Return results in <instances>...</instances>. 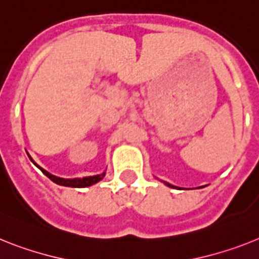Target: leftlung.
<instances>
[{
  "label": "left lung",
  "instance_id": "obj_1",
  "mask_svg": "<svg viewBox=\"0 0 259 259\" xmlns=\"http://www.w3.org/2000/svg\"><path fill=\"white\" fill-rule=\"evenodd\" d=\"M163 183L166 184V186H167V187H170V188H178V187L172 186V184H170V183H167V182H163Z\"/></svg>",
  "mask_w": 259,
  "mask_h": 259
}]
</instances>
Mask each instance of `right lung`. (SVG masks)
Segmentation results:
<instances>
[{"mask_svg": "<svg viewBox=\"0 0 259 259\" xmlns=\"http://www.w3.org/2000/svg\"><path fill=\"white\" fill-rule=\"evenodd\" d=\"M29 155V154H27ZM30 160H31L36 167H38L39 170L42 171L45 174L46 177L50 178V179L54 182V183L59 184V186H64V187H73V188H85V187L89 186H93V184L99 183L100 180H103L104 177H105V171L103 174H99V175H93V177H85V178H75V179H64V178H59V177H55V175H52L50 174L49 171H46L45 168H42L40 166H38L34 160H32L31 156L29 155Z\"/></svg>", "mask_w": 259, "mask_h": 259, "instance_id": "right-lung-1", "label": "right lung"}]
</instances>
